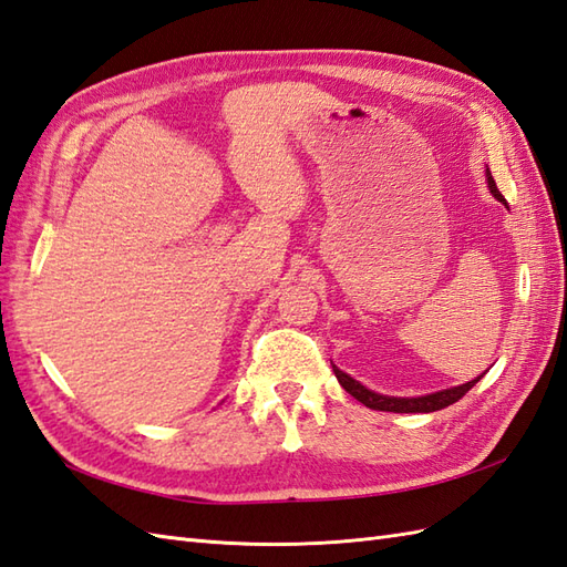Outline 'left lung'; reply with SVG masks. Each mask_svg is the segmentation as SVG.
<instances>
[{
  "mask_svg": "<svg viewBox=\"0 0 567 567\" xmlns=\"http://www.w3.org/2000/svg\"><path fill=\"white\" fill-rule=\"evenodd\" d=\"M486 177H488V188L491 194L496 196L501 203H505L503 194L498 192L496 182H493L491 172L486 169ZM507 206V203H505ZM332 371H336L340 385L350 393L354 400H359L361 404H367V408L371 410H379V412H398V414H416V412H435V410H445L450 408V404L457 402L464 393H470V390L482 381V375L478 379L464 383V385H457V388H450V390H441V393H433V395H424V398H388V395H379V393H371V390H367L361 383H357L354 379H350V375L342 373L338 367H332Z\"/></svg>",
  "mask_w": 567,
  "mask_h": 567,
  "instance_id": "left-lung-1",
  "label": "left lung"
}]
</instances>
